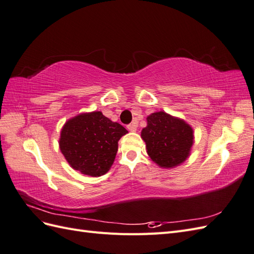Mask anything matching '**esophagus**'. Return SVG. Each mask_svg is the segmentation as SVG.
Masks as SVG:
<instances>
[{"label":"esophagus","instance_id":"1","mask_svg":"<svg viewBox=\"0 0 254 254\" xmlns=\"http://www.w3.org/2000/svg\"><path fill=\"white\" fill-rule=\"evenodd\" d=\"M136 128H137V123L136 122H132L131 124L127 125V129L129 130V131H131V132L136 131Z\"/></svg>","mask_w":254,"mask_h":254}]
</instances>
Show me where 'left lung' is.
I'll list each match as a JSON object with an SVG mask.
<instances>
[{"instance_id": "left-lung-1", "label": "left lung", "mask_w": 254, "mask_h": 254, "mask_svg": "<svg viewBox=\"0 0 254 254\" xmlns=\"http://www.w3.org/2000/svg\"><path fill=\"white\" fill-rule=\"evenodd\" d=\"M141 136L150 159L166 168L179 165L189 157L194 140L190 125L163 111L149 115Z\"/></svg>"}]
</instances>
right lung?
<instances>
[{
	"mask_svg": "<svg viewBox=\"0 0 254 254\" xmlns=\"http://www.w3.org/2000/svg\"><path fill=\"white\" fill-rule=\"evenodd\" d=\"M128 131L99 112L79 114L61 130L60 150L75 171L99 177L110 170L118 142Z\"/></svg>",
	"mask_w": 254,
	"mask_h": 254,
	"instance_id": "add662e5",
	"label": "right lung"
}]
</instances>
